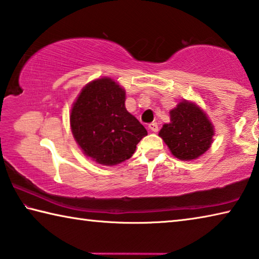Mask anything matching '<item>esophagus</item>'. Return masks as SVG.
I'll return each mask as SVG.
<instances>
[{"mask_svg":"<svg viewBox=\"0 0 259 259\" xmlns=\"http://www.w3.org/2000/svg\"><path fill=\"white\" fill-rule=\"evenodd\" d=\"M148 128H150V130L153 131V133H157V131H159V125H157L156 122H152V123L148 124Z\"/></svg>","mask_w":259,"mask_h":259,"instance_id":"obj_1","label":"esophagus"}]
</instances>
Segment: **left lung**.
Here are the masks:
<instances>
[{"mask_svg": "<svg viewBox=\"0 0 259 259\" xmlns=\"http://www.w3.org/2000/svg\"><path fill=\"white\" fill-rule=\"evenodd\" d=\"M213 135V126L204 112L186 100L170 111V123L163 124L159 133L172 155L184 161L198 159L207 152Z\"/></svg>", "mask_w": 259, "mask_h": 259, "instance_id": "obj_1", "label": "left lung"}]
</instances>
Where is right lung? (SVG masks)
Masks as SVG:
<instances>
[{"instance_id":"1","label":"right lung","mask_w":259,"mask_h":259,"mask_svg":"<svg viewBox=\"0 0 259 259\" xmlns=\"http://www.w3.org/2000/svg\"><path fill=\"white\" fill-rule=\"evenodd\" d=\"M125 91L109 77L87 84L71 112V128L83 153L99 164L115 165L130 159L144 125L124 106Z\"/></svg>"}]
</instances>
